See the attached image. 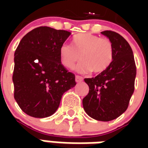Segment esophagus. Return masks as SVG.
I'll list each match as a JSON object with an SVG mask.
<instances>
[{"label":"esophagus","instance_id":"esophagus-1","mask_svg":"<svg viewBox=\"0 0 148 148\" xmlns=\"http://www.w3.org/2000/svg\"><path fill=\"white\" fill-rule=\"evenodd\" d=\"M75 81H76V82H82L83 81V77L82 76H79V75H76L75 76Z\"/></svg>","mask_w":148,"mask_h":148}]
</instances>
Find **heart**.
<instances>
[{
    "mask_svg": "<svg viewBox=\"0 0 148 148\" xmlns=\"http://www.w3.org/2000/svg\"><path fill=\"white\" fill-rule=\"evenodd\" d=\"M113 46L108 38L92 33H80L73 38L72 45L64 43L59 48L62 65L72 69L79 59L77 71L87 74L93 71L99 74L107 70L113 60Z\"/></svg>",
    "mask_w": 148,
    "mask_h": 148,
    "instance_id": "heart-1",
    "label": "heart"
}]
</instances>
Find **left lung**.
<instances>
[{"instance_id": "8db88e82", "label": "left lung", "mask_w": 148, "mask_h": 148, "mask_svg": "<svg viewBox=\"0 0 148 148\" xmlns=\"http://www.w3.org/2000/svg\"><path fill=\"white\" fill-rule=\"evenodd\" d=\"M113 46V60L95 77L85 78L90 91L82 100L84 110L97 121H112L126 111L135 89L136 66L129 43L112 31L101 32Z\"/></svg>"}]
</instances>
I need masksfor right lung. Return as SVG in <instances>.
Segmentation results:
<instances>
[{
	"label": "right lung",
	"instance_id": "add662e5",
	"mask_svg": "<svg viewBox=\"0 0 148 148\" xmlns=\"http://www.w3.org/2000/svg\"><path fill=\"white\" fill-rule=\"evenodd\" d=\"M70 32L39 27L26 34L14 55V98L26 114L44 118L58 109L62 96L75 86V75L62 64L59 48Z\"/></svg>",
	"mask_w": 148,
	"mask_h": 148
}]
</instances>
